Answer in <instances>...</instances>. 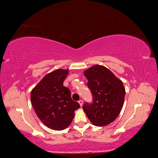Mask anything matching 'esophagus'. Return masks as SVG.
I'll return each mask as SVG.
<instances>
[{
  "label": "esophagus",
  "mask_w": 158,
  "mask_h": 158,
  "mask_svg": "<svg viewBox=\"0 0 158 158\" xmlns=\"http://www.w3.org/2000/svg\"><path fill=\"white\" fill-rule=\"evenodd\" d=\"M78 103H79V104H80V106L82 107V106H83V101L82 100H80V101L78 102Z\"/></svg>",
  "instance_id": "esophagus-1"
}]
</instances>
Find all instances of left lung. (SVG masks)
Wrapping results in <instances>:
<instances>
[{
  "mask_svg": "<svg viewBox=\"0 0 158 158\" xmlns=\"http://www.w3.org/2000/svg\"><path fill=\"white\" fill-rule=\"evenodd\" d=\"M93 103H85L83 109L93 125L103 127L113 123L124 104L125 89L123 82L106 66L95 64L84 70Z\"/></svg>",
  "mask_w": 158,
  "mask_h": 158,
  "instance_id": "obj_1",
  "label": "left lung"
}]
</instances>
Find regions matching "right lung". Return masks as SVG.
<instances>
[{"label": "right lung", "instance_id": "1", "mask_svg": "<svg viewBox=\"0 0 158 158\" xmlns=\"http://www.w3.org/2000/svg\"><path fill=\"white\" fill-rule=\"evenodd\" d=\"M69 69H56L47 74L31 92V102L37 116L48 128L62 131L73 121L80 104L71 98L63 85Z\"/></svg>", "mask_w": 158, "mask_h": 158}]
</instances>
